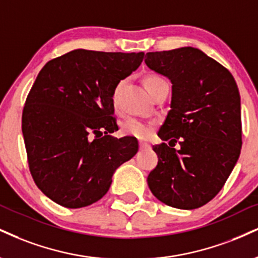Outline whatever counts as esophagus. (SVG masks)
I'll return each instance as SVG.
<instances>
[{
    "label": "esophagus",
    "mask_w": 258,
    "mask_h": 258,
    "mask_svg": "<svg viewBox=\"0 0 258 258\" xmlns=\"http://www.w3.org/2000/svg\"><path fill=\"white\" fill-rule=\"evenodd\" d=\"M147 148H149V144H148V143L139 142V149H147Z\"/></svg>",
    "instance_id": "esophagus-1"
}]
</instances>
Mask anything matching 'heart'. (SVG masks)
I'll list each match as a JSON object with an SVG mask.
<instances>
[{"label":"heart","mask_w":258,"mask_h":258,"mask_svg":"<svg viewBox=\"0 0 258 258\" xmlns=\"http://www.w3.org/2000/svg\"><path fill=\"white\" fill-rule=\"evenodd\" d=\"M143 80H144L145 89L148 90L150 96L154 94L155 90L159 88V86L163 85V84H167L160 76H157V74H148V76L144 77ZM123 85H125V82H123V80H120V82L114 86L113 92H111L110 101L114 109L117 108L119 96ZM151 130H153V126H151L150 123L143 122V121L135 119V117H128V119H126L122 123H121V132H122L123 135L132 136V137L136 138H147L148 136L150 135Z\"/></svg>","instance_id":"heart-1"}]
</instances>
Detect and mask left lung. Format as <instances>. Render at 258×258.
Segmentation results:
<instances>
[{
    "mask_svg": "<svg viewBox=\"0 0 258 258\" xmlns=\"http://www.w3.org/2000/svg\"><path fill=\"white\" fill-rule=\"evenodd\" d=\"M145 63L172 82L170 110L159 131L169 143L153 147L159 162L149 188L167 206L196 209L219 194L240 155L238 86L227 68L192 46L147 52Z\"/></svg>",
    "mask_w": 258,
    "mask_h": 258,
    "instance_id": "8db88e82",
    "label": "left lung"
}]
</instances>
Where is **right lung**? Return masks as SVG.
I'll use <instances>...</instances> for the list:
<instances>
[{
    "label": "right lung",
    "mask_w": 258,
    "mask_h": 258,
    "mask_svg": "<svg viewBox=\"0 0 258 258\" xmlns=\"http://www.w3.org/2000/svg\"><path fill=\"white\" fill-rule=\"evenodd\" d=\"M144 52L77 49L46 62L27 95L21 119L30 173L46 197L77 209L101 200L114 172L138 151L119 130L110 96L142 63Z\"/></svg>",
    "instance_id": "1"
}]
</instances>
